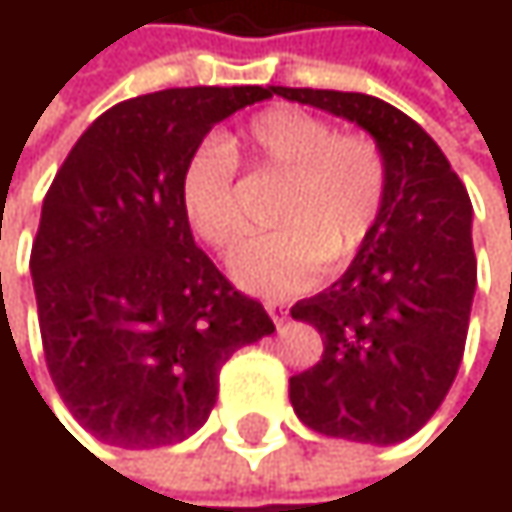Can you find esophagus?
<instances>
[{
  "label": "esophagus",
  "instance_id": "esophagus-1",
  "mask_svg": "<svg viewBox=\"0 0 512 512\" xmlns=\"http://www.w3.org/2000/svg\"><path fill=\"white\" fill-rule=\"evenodd\" d=\"M266 314L272 317V323H275L278 329H281V326H284V323L290 320V314H287V308H284V305H275V302H272V305H266Z\"/></svg>",
  "mask_w": 512,
  "mask_h": 512
}]
</instances>
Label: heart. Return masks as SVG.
<instances>
[{
	"instance_id": "1",
	"label": "heart",
	"mask_w": 512,
	"mask_h": 512,
	"mask_svg": "<svg viewBox=\"0 0 512 512\" xmlns=\"http://www.w3.org/2000/svg\"><path fill=\"white\" fill-rule=\"evenodd\" d=\"M234 156H246L257 174L287 177L272 213L278 231L231 260L243 290L269 299L296 296L320 278L326 260L344 266L370 240L388 189L379 148L364 136H341L323 115L272 106L237 136L195 148L180 168L183 219L210 249L231 252L249 228Z\"/></svg>"
}]
</instances>
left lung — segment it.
I'll return each mask as SVG.
<instances>
[{
    "mask_svg": "<svg viewBox=\"0 0 512 512\" xmlns=\"http://www.w3.org/2000/svg\"><path fill=\"white\" fill-rule=\"evenodd\" d=\"M272 94L358 124L388 171L370 240L332 287L290 308L323 335V358L290 376V403L323 436L397 445L433 418L460 370L477 287L468 192L391 103L284 85Z\"/></svg>",
    "mask_w": 512,
    "mask_h": 512,
    "instance_id": "obj_1",
    "label": "left lung"
}]
</instances>
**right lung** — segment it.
Returning <instances> with one entry per match:
<instances>
[{
    "mask_svg": "<svg viewBox=\"0 0 512 512\" xmlns=\"http://www.w3.org/2000/svg\"><path fill=\"white\" fill-rule=\"evenodd\" d=\"M269 97L272 85H198L124 100L52 180L29 260L44 356L70 415L106 445L189 439L222 364L275 332L195 246L177 198L204 136Z\"/></svg>",
    "mask_w": 512,
    "mask_h": 512,
    "instance_id": "add662e5",
    "label": "right lung"
}]
</instances>
